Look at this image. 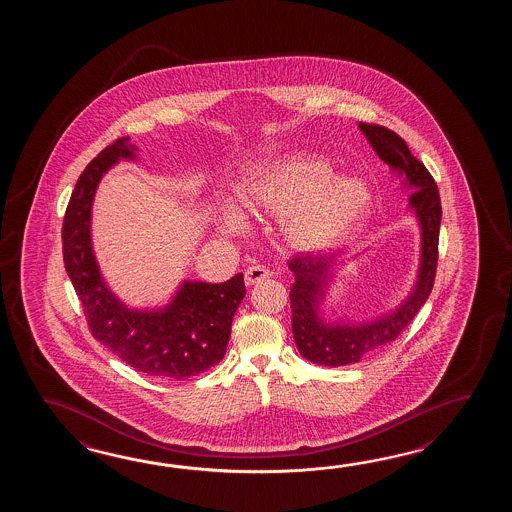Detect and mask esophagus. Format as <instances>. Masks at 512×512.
<instances>
[{"label": "esophagus", "instance_id": "esophagus-1", "mask_svg": "<svg viewBox=\"0 0 512 512\" xmlns=\"http://www.w3.org/2000/svg\"><path fill=\"white\" fill-rule=\"evenodd\" d=\"M269 269H265L263 265H252L245 271V283L247 285H256V283L263 282L265 278H269Z\"/></svg>", "mask_w": 512, "mask_h": 512}]
</instances>
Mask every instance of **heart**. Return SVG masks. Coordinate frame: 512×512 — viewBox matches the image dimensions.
Returning a JSON list of instances; mask_svg holds the SVG:
<instances>
[{"label": "heart", "instance_id": "heart-1", "mask_svg": "<svg viewBox=\"0 0 512 512\" xmlns=\"http://www.w3.org/2000/svg\"><path fill=\"white\" fill-rule=\"evenodd\" d=\"M333 172L324 155L287 153L252 168L238 194L245 207L280 218L283 238L296 251H327L349 240L373 208V190L364 179ZM219 223L236 234L247 219L227 203Z\"/></svg>", "mask_w": 512, "mask_h": 512}]
</instances>
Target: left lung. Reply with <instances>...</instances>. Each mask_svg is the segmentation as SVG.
I'll use <instances>...</instances> for the list:
<instances>
[{"instance_id":"8db88e82","label":"left lung","mask_w":512,"mask_h":512,"mask_svg":"<svg viewBox=\"0 0 512 512\" xmlns=\"http://www.w3.org/2000/svg\"><path fill=\"white\" fill-rule=\"evenodd\" d=\"M359 128L375 153L401 179L403 188L412 192L408 207L421 230V258L414 287L403 302L384 315L366 320L327 318V291L344 260L326 254H307L291 260L289 269L294 274V283L289 296L296 348L304 359L329 368L359 362L375 349L393 342L428 300L437 267L441 201L434 177L425 164L415 159L397 133L362 122Z\"/></svg>"}]
</instances>
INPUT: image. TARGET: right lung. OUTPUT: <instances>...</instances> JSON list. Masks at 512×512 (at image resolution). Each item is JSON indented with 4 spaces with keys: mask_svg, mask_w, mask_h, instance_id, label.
<instances>
[{
    "mask_svg": "<svg viewBox=\"0 0 512 512\" xmlns=\"http://www.w3.org/2000/svg\"><path fill=\"white\" fill-rule=\"evenodd\" d=\"M139 148L120 137L87 164L67 205L62 245L67 276L84 307L91 335L131 368L185 381L225 357L230 326L245 296L243 274L223 283L183 280L168 304L135 309L109 289L91 241V210L100 179Z\"/></svg>",
    "mask_w": 512,
    "mask_h": 512,
    "instance_id": "add662e5",
    "label": "right lung"
}]
</instances>
